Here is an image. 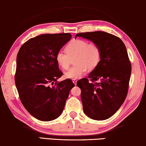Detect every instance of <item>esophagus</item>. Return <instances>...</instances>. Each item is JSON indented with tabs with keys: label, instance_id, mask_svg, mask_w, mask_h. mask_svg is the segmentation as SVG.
<instances>
[{
	"label": "esophagus",
	"instance_id": "34e87169",
	"mask_svg": "<svg viewBox=\"0 0 146 146\" xmlns=\"http://www.w3.org/2000/svg\"><path fill=\"white\" fill-rule=\"evenodd\" d=\"M72 81H73V83H74V84H77V79H73V80H72Z\"/></svg>",
	"mask_w": 146,
	"mask_h": 146
}]
</instances>
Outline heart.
I'll list each match as a JSON object with an SVG mask.
<instances>
[{"label": "heart", "instance_id": "1", "mask_svg": "<svg viewBox=\"0 0 146 146\" xmlns=\"http://www.w3.org/2000/svg\"><path fill=\"white\" fill-rule=\"evenodd\" d=\"M74 57L75 65L65 72L66 79H79L86 69H94L100 62L101 50L99 46L94 42L88 43L85 40L74 39L66 45V52L62 50L57 52L56 60L58 66L66 69L70 64L71 58Z\"/></svg>", "mask_w": 146, "mask_h": 146}]
</instances>
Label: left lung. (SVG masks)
<instances>
[{
  "label": "left lung",
  "mask_w": 146,
  "mask_h": 146,
  "mask_svg": "<svg viewBox=\"0 0 146 146\" xmlns=\"http://www.w3.org/2000/svg\"><path fill=\"white\" fill-rule=\"evenodd\" d=\"M77 36L96 43L101 50L100 62L88 75L89 79L84 78L77 83L81 90L83 111L90 119L106 120L118 111L127 97L131 75L127 48L121 38L106 32L80 33Z\"/></svg>",
  "instance_id": "8db88e82"
}]
</instances>
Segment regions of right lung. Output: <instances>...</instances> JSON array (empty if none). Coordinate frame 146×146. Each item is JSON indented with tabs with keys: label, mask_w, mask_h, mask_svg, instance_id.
<instances>
[{
	"label": "right lung",
	"mask_w": 146,
	"mask_h": 146,
	"mask_svg": "<svg viewBox=\"0 0 146 146\" xmlns=\"http://www.w3.org/2000/svg\"><path fill=\"white\" fill-rule=\"evenodd\" d=\"M71 38L70 33L40 35L25 42L17 53L15 82L19 98L40 121L57 119L75 86L69 79L56 82L63 73L56 55Z\"/></svg>",
	"instance_id": "right-lung-1"
}]
</instances>
